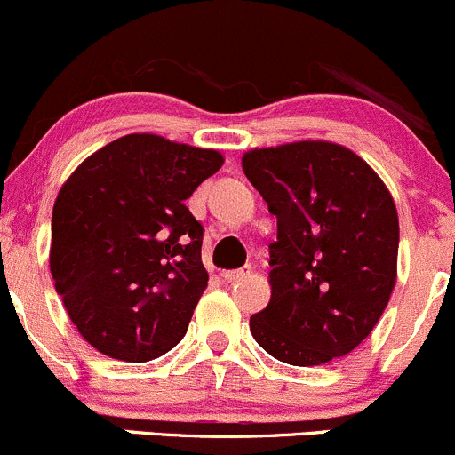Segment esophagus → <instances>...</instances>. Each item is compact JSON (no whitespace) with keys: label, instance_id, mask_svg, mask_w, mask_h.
<instances>
[{"label":"esophagus","instance_id":"obj_1","mask_svg":"<svg viewBox=\"0 0 455 455\" xmlns=\"http://www.w3.org/2000/svg\"><path fill=\"white\" fill-rule=\"evenodd\" d=\"M252 274L251 267H242V269H233V272H222V281L224 283H239L243 278H248Z\"/></svg>","mask_w":455,"mask_h":455}]
</instances>
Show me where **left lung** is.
Returning <instances> with one entry per match:
<instances>
[{"mask_svg": "<svg viewBox=\"0 0 455 455\" xmlns=\"http://www.w3.org/2000/svg\"><path fill=\"white\" fill-rule=\"evenodd\" d=\"M242 168L278 220L272 298L251 317L254 341L296 367L346 356L380 322L397 281L391 192L365 159L326 140L252 148Z\"/></svg>", "mask_w": 455, "mask_h": 455, "instance_id": "1", "label": "left lung"}]
</instances>
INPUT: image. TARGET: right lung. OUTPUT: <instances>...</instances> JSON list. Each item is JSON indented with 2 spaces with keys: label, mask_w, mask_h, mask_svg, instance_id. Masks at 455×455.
Masks as SVG:
<instances>
[{
  "label": "right lung",
  "mask_w": 455,
  "mask_h": 455,
  "mask_svg": "<svg viewBox=\"0 0 455 455\" xmlns=\"http://www.w3.org/2000/svg\"><path fill=\"white\" fill-rule=\"evenodd\" d=\"M222 164L213 148L129 133L84 159L60 188L49 267L94 349L147 363L181 341L209 281L203 227L186 201Z\"/></svg>",
  "instance_id": "obj_1"
}]
</instances>
